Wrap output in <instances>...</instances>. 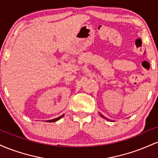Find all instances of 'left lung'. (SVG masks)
<instances>
[{"mask_svg": "<svg viewBox=\"0 0 158 158\" xmlns=\"http://www.w3.org/2000/svg\"><path fill=\"white\" fill-rule=\"evenodd\" d=\"M99 114H100V116H101V117H102V118L106 119H107V120H109V121H110V119H108V118H107V117H105V116H103L102 114H100V113H99Z\"/></svg>", "mask_w": 158, "mask_h": 158, "instance_id": "obj_1", "label": "left lung"}]
</instances>
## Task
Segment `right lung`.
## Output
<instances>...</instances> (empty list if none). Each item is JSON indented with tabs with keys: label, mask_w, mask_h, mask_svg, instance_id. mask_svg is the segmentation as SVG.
Returning a JSON list of instances; mask_svg holds the SVG:
<instances>
[{
	"label": "right lung",
	"mask_w": 158,
	"mask_h": 158,
	"mask_svg": "<svg viewBox=\"0 0 158 158\" xmlns=\"http://www.w3.org/2000/svg\"><path fill=\"white\" fill-rule=\"evenodd\" d=\"M64 114H63V115H61V116H60V117H57V118L52 119H49V120H47V122H48V123H52V122H56V121H57V120H59V119H61V117H64Z\"/></svg>",
	"instance_id": "right-lung-1"
}]
</instances>
